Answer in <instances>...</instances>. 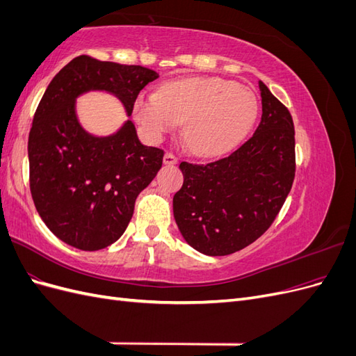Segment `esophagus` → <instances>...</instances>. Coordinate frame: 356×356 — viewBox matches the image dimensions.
Masks as SVG:
<instances>
[{
  "label": "esophagus",
  "mask_w": 356,
  "mask_h": 356,
  "mask_svg": "<svg viewBox=\"0 0 356 356\" xmlns=\"http://www.w3.org/2000/svg\"><path fill=\"white\" fill-rule=\"evenodd\" d=\"M163 163L165 165H177L178 163V157L172 153H166L163 157Z\"/></svg>",
  "instance_id": "obj_1"
}]
</instances>
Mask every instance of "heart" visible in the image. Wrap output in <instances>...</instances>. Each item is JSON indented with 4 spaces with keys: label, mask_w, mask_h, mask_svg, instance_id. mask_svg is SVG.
<instances>
[{
    "label": "heart",
    "mask_w": 356,
    "mask_h": 356,
    "mask_svg": "<svg viewBox=\"0 0 356 356\" xmlns=\"http://www.w3.org/2000/svg\"><path fill=\"white\" fill-rule=\"evenodd\" d=\"M258 113L255 95L222 79H186L168 83L159 93H141L134 115L152 143L184 122L182 135L199 156L230 152L250 132Z\"/></svg>",
    "instance_id": "obj_1"
}]
</instances>
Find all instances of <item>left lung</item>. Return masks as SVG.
I'll list each match as a JSON object with an SVG mask.
<instances>
[{
  "label": "left lung",
  "instance_id": "8db88e82",
  "mask_svg": "<svg viewBox=\"0 0 356 356\" xmlns=\"http://www.w3.org/2000/svg\"><path fill=\"white\" fill-rule=\"evenodd\" d=\"M258 86L263 114L254 135L227 157L179 165L184 184L174 196V217L182 238L204 255H229L255 242L293 187V117L263 81Z\"/></svg>",
  "mask_w": 356,
  "mask_h": 356
}]
</instances>
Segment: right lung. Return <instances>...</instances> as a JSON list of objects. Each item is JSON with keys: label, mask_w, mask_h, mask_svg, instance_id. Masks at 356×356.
<instances>
[{"label": "right lung", "mask_w": 356, "mask_h": 356, "mask_svg": "<svg viewBox=\"0 0 356 356\" xmlns=\"http://www.w3.org/2000/svg\"><path fill=\"white\" fill-rule=\"evenodd\" d=\"M157 79L141 65L81 55L50 81L28 139L29 187L41 220L62 242L81 251L114 243L165 156L141 144L131 120L111 136L88 134L75 115V99L89 90L110 92L131 115L139 92Z\"/></svg>", "instance_id": "right-lung-1"}]
</instances>
